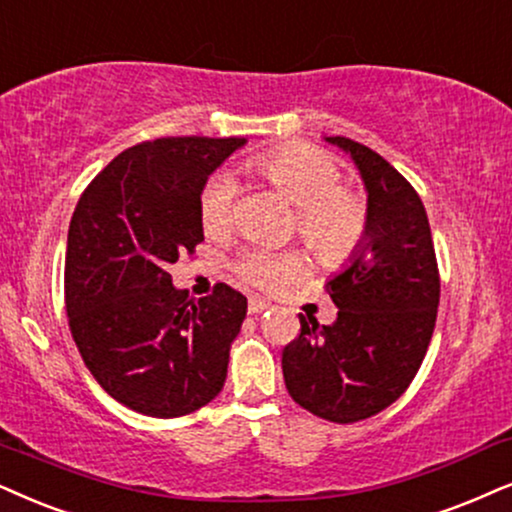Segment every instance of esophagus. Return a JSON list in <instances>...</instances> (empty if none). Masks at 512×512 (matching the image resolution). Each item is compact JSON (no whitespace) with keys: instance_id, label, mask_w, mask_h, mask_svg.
Returning a JSON list of instances; mask_svg holds the SVG:
<instances>
[{"instance_id":"esophagus-1","label":"esophagus","mask_w":512,"mask_h":512,"mask_svg":"<svg viewBox=\"0 0 512 512\" xmlns=\"http://www.w3.org/2000/svg\"><path fill=\"white\" fill-rule=\"evenodd\" d=\"M269 307H271V304L267 300H262V297H250V302H248V312L250 314H262V312H267Z\"/></svg>"}]
</instances>
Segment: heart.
Segmentation results:
<instances>
[{"label": "heart", "mask_w": 512, "mask_h": 512, "mask_svg": "<svg viewBox=\"0 0 512 512\" xmlns=\"http://www.w3.org/2000/svg\"><path fill=\"white\" fill-rule=\"evenodd\" d=\"M271 189L297 210V231L307 248L326 264L347 260L364 241L368 208L359 193L342 189V170L328 153L312 146H283L250 160ZM236 186L217 174L200 193V224L205 234L222 236L234 215ZM302 271L297 252L250 250L238 262V274L260 288H278Z\"/></svg>", "instance_id": "heart-1"}]
</instances>
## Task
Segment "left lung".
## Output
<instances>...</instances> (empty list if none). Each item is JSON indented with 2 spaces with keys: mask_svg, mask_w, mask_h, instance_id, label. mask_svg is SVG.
<instances>
[{
  "mask_svg": "<svg viewBox=\"0 0 512 512\" xmlns=\"http://www.w3.org/2000/svg\"><path fill=\"white\" fill-rule=\"evenodd\" d=\"M354 160L368 193L364 241L328 281L338 307L331 326L300 314L283 349L288 394L333 423H357L397 401L416 378L439 304L435 245L423 200L383 155L326 137Z\"/></svg>",
  "mask_w": 512,
  "mask_h": 512,
  "instance_id": "obj_1",
  "label": "left lung"
}]
</instances>
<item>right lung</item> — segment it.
Returning <instances> with one entry per match:
<instances>
[{
    "instance_id": "1",
    "label": "right lung",
    "mask_w": 512,
    "mask_h": 512,
    "mask_svg": "<svg viewBox=\"0 0 512 512\" xmlns=\"http://www.w3.org/2000/svg\"><path fill=\"white\" fill-rule=\"evenodd\" d=\"M241 146V137H167L127 148L70 219V333L96 383L144 416H186L224 387L248 300L226 283L196 300L167 269L203 241L200 193Z\"/></svg>"
}]
</instances>
